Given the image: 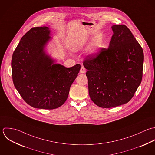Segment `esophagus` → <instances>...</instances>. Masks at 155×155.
I'll list each match as a JSON object with an SVG mask.
<instances>
[{"instance_id":"esophagus-1","label":"esophagus","mask_w":155,"mask_h":155,"mask_svg":"<svg viewBox=\"0 0 155 155\" xmlns=\"http://www.w3.org/2000/svg\"><path fill=\"white\" fill-rule=\"evenodd\" d=\"M80 72V73H81V74H84V73L86 72V69H85V68H84V66H81Z\"/></svg>"}]
</instances>
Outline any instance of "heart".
I'll return each instance as SVG.
<instances>
[{
    "label": "heart",
    "instance_id": "heart-1",
    "mask_svg": "<svg viewBox=\"0 0 155 155\" xmlns=\"http://www.w3.org/2000/svg\"><path fill=\"white\" fill-rule=\"evenodd\" d=\"M103 44L102 40L100 39H97L94 43L93 48L91 51V53L92 54H97L103 48Z\"/></svg>",
    "mask_w": 155,
    "mask_h": 155
}]
</instances>
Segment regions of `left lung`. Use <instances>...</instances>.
<instances>
[{
  "label": "left lung",
  "instance_id": "left-lung-1",
  "mask_svg": "<svg viewBox=\"0 0 155 155\" xmlns=\"http://www.w3.org/2000/svg\"><path fill=\"white\" fill-rule=\"evenodd\" d=\"M114 34L107 49L87 56L83 61L87 69L90 98L98 106L111 108L128 103L143 78V48L124 25L112 26Z\"/></svg>",
  "mask_w": 155,
  "mask_h": 155
}]
</instances>
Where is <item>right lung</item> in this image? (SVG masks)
I'll use <instances>...</instances> for the list:
<instances>
[{"instance_id":"1","label":"right lung","mask_w":155,"mask_h":155,"mask_svg":"<svg viewBox=\"0 0 155 155\" xmlns=\"http://www.w3.org/2000/svg\"><path fill=\"white\" fill-rule=\"evenodd\" d=\"M48 27H34L21 38L12 57L14 85L29 106L54 109L66 101L80 64L66 68L55 63L45 50L51 39Z\"/></svg>"}]
</instances>
